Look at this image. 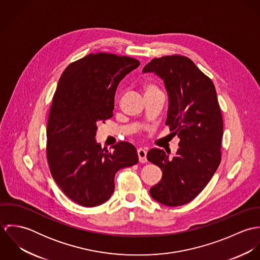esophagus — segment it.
<instances>
[{"label": "esophagus", "instance_id": "34e87169", "mask_svg": "<svg viewBox=\"0 0 260 260\" xmlns=\"http://www.w3.org/2000/svg\"><path fill=\"white\" fill-rule=\"evenodd\" d=\"M146 150L144 149L139 148L137 150V155H138V158H139V161L141 163H146L147 162V158H146Z\"/></svg>", "mask_w": 260, "mask_h": 260}]
</instances>
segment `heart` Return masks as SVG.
Wrapping results in <instances>:
<instances>
[{"label": "heart", "mask_w": 260, "mask_h": 260, "mask_svg": "<svg viewBox=\"0 0 260 260\" xmlns=\"http://www.w3.org/2000/svg\"><path fill=\"white\" fill-rule=\"evenodd\" d=\"M157 90H159L155 85H153V84H145L144 86H143V91H144V94L145 95H147L149 93H151V92H154V91H157Z\"/></svg>", "instance_id": "b5f03b06"}]
</instances>
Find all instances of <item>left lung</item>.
<instances>
[{"mask_svg": "<svg viewBox=\"0 0 260 260\" xmlns=\"http://www.w3.org/2000/svg\"><path fill=\"white\" fill-rule=\"evenodd\" d=\"M143 72L163 79L169 97L166 125L180 139L176 156L151 149L147 159L162 170L151 196L167 206L193 200L210 181L221 161L223 119L211 79L181 55L151 60Z\"/></svg>", "mask_w": 260, "mask_h": 260, "instance_id": "obj_1", "label": "left lung"}]
</instances>
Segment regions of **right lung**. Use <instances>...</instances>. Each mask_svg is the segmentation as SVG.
<instances>
[{"mask_svg": "<svg viewBox=\"0 0 260 260\" xmlns=\"http://www.w3.org/2000/svg\"><path fill=\"white\" fill-rule=\"evenodd\" d=\"M140 62L110 53L89 54L61 75L47 125V160L53 179L76 203L98 206L111 197L118 170L138 163L124 141L110 150L95 140L98 125L113 116L119 82Z\"/></svg>", "mask_w": 260, "mask_h": 260, "instance_id": "right-lung-1", "label": "right lung"}]
</instances>
